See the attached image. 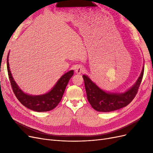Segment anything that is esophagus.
<instances>
[{"label":"esophagus","instance_id":"34e87169","mask_svg":"<svg viewBox=\"0 0 153 153\" xmlns=\"http://www.w3.org/2000/svg\"><path fill=\"white\" fill-rule=\"evenodd\" d=\"M84 71V68L82 65H78L75 68V72L78 74L82 73Z\"/></svg>","mask_w":153,"mask_h":153}]
</instances>
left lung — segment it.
I'll list each match as a JSON object with an SVG mask.
<instances>
[{
  "instance_id": "1",
  "label": "left lung",
  "mask_w": 153,
  "mask_h": 153,
  "mask_svg": "<svg viewBox=\"0 0 153 153\" xmlns=\"http://www.w3.org/2000/svg\"><path fill=\"white\" fill-rule=\"evenodd\" d=\"M143 67L139 78L131 89L123 93H108L97 86L87 75H83L87 100L92 107L98 112H108L127 106L135 98L143 75Z\"/></svg>"
}]
</instances>
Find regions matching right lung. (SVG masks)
<instances>
[{
    "mask_svg": "<svg viewBox=\"0 0 153 153\" xmlns=\"http://www.w3.org/2000/svg\"><path fill=\"white\" fill-rule=\"evenodd\" d=\"M8 58L9 53L7 58V68L9 78L14 93L20 102L25 107L38 112H47L56 107L62 98L67 84L73 75V70L69 71L62 75L52 88V89L47 93L43 95L31 96L23 92L14 80L9 66Z\"/></svg>",
    "mask_w": 153,
    "mask_h": 153,
    "instance_id": "1",
    "label": "right lung"
}]
</instances>
